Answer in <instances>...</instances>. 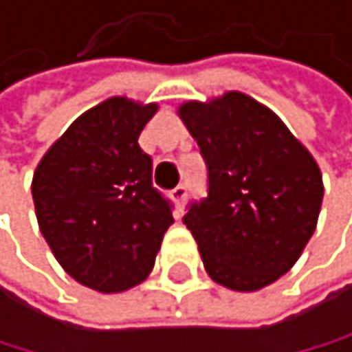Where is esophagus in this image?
<instances>
[{
    "instance_id": "esophagus-1",
    "label": "esophagus",
    "mask_w": 352,
    "mask_h": 352,
    "mask_svg": "<svg viewBox=\"0 0 352 352\" xmlns=\"http://www.w3.org/2000/svg\"><path fill=\"white\" fill-rule=\"evenodd\" d=\"M186 195H188V186H186V184H179V186H175V188L170 190L173 202L177 204V206H182L184 202H186Z\"/></svg>"
}]
</instances>
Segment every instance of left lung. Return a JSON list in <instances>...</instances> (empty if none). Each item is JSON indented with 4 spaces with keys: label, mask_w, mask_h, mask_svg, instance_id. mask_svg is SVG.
<instances>
[{
    "label": "left lung",
    "mask_w": 352,
    "mask_h": 352,
    "mask_svg": "<svg viewBox=\"0 0 352 352\" xmlns=\"http://www.w3.org/2000/svg\"><path fill=\"white\" fill-rule=\"evenodd\" d=\"M206 164V197L184 224L215 283L254 292L299 261L314 234L324 184L283 121L240 91L179 107Z\"/></svg>",
    "instance_id": "1"
}]
</instances>
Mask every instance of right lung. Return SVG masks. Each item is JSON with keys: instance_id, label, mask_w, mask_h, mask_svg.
I'll return each mask as SVG.
<instances>
[{"instance_id": "add662e5", "label": "right lung", "mask_w": 352, "mask_h": 352, "mask_svg": "<svg viewBox=\"0 0 352 352\" xmlns=\"http://www.w3.org/2000/svg\"><path fill=\"white\" fill-rule=\"evenodd\" d=\"M157 105L109 98L69 125L33 175L35 215L65 272L96 292L141 283L173 224L139 134Z\"/></svg>"}]
</instances>
